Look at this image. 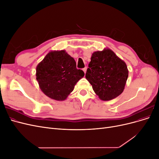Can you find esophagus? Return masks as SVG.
I'll return each instance as SVG.
<instances>
[{"label":"esophagus","instance_id":"esophagus-1","mask_svg":"<svg viewBox=\"0 0 159 159\" xmlns=\"http://www.w3.org/2000/svg\"><path fill=\"white\" fill-rule=\"evenodd\" d=\"M87 69H88V68H87V67H85V68H83L82 70H83V71H84V73L85 74V72H86V71H87Z\"/></svg>","mask_w":159,"mask_h":159}]
</instances>
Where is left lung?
Listing matches in <instances>:
<instances>
[{"mask_svg":"<svg viewBox=\"0 0 159 159\" xmlns=\"http://www.w3.org/2000/svg\"><path fill=\"white\" fill-rule=\"evenodd\" d=\"M88 67L85 78L101 99H113L123 92L129 71L125 61L112 50L93 53Z\"/></svg>","mask_w":159,"mask_h":159,"instance_id":"1","label":"left lung"}]
</instances>
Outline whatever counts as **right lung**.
Returning a JSON list of instances; mask_svg holds the SVG:
<instances>
[{
    "instance_id": "obj_1",
    "label": "right lung",
    "mask_w": 159,
    "mask_h": 159,
    "mask_svg": "<svg viewBox=\"0 0 159 159\" xmlns=\"http://www.w3.org/2000/svg\"><path fill=\"white\" fill-rule=\"evenodd\" d=\"M36 80L41 90L51 99L62 101L74 90L84 72L66 51L49 52L36 67Z\"/></svg>"
}]
</instances>
